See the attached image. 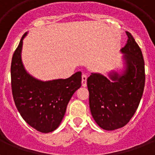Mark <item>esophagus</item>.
Here are the masks:
<instances>
[{"mask_svg":"<svg viewBox=\"0 0 155 155\" xmlns=\"http://www.w3.org/2000/svg\"><path fill=\"white\" fill-rule=\"evenodd\" d=\"M87 75L83 74L82 75V86L83 87H86L87 86Z\"/></svg>","mask_w":155,"mask_h":155,"instance_id":"1","label":"esophagus"}]
</instances>
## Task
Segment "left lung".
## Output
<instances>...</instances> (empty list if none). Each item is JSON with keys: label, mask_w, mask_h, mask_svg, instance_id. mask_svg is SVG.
<instances>
[{"label": "left lung", "mask_w": 155, "mask_h": 155, "mask_svg": "<svg viewBox=\"0 0 155 155\" xmlns=\"http://www.w3.org/2000/svg\"><path fill=\"white\" fill-rule=\"evenodd\" d=\"M127 43L120 49L123 68L108 77L92 73L87 78L89 107L100 127L114 130L125 126L134 115L145 87V63L142 51L126 31Z\"/></svg>", "instance_id": "8db88e82"}]
</instances>
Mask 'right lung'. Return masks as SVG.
Masks as SVG:
<instances>
[{"mask_svg":"<svg viewBox=\"0 0 155 155\" xmlns=\"http://www.w3.org/2000/svg\"><path fill=\"white\" fill-rule=\"evenodd\" d=\"M23 35L11 63V84L13 101L28 125L47 134L59 126L72 95L81 86V71L68 79L38 80L25 70L21 59Z\"/></svg>","mask_w":155,"mask_h":155,"instance_id":"obj_1","label":"right lung"}]
</instances>
